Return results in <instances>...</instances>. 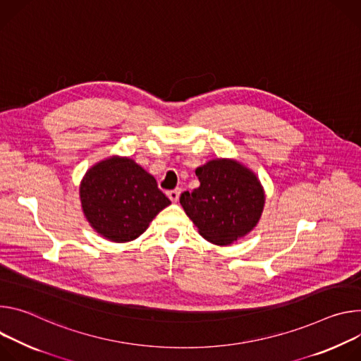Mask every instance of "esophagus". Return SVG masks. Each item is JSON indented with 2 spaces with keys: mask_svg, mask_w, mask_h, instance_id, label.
Listing matches in <instances>:
<instances>
[{
  "mask_svg": "<svg viewBox=\"0 0 361 361\" xmlns=\"http://www.w3.org/2000/svg\"><path fill=\"white\" fill-rule=\"evenodd\" d=\"M179 196H180V189H175V190H169L168 192V197L173 204H176L179 201Z\"/></svg>",
  "mask_w": 361,
  "mask_h": 361,
  "instance_id": "1",
  "label": "esophagus"
}]
</instances>
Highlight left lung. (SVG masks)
<instances>
[{
    "instance_id": "left-lung-1",
    "label": "left lung",
    "mask_w": 361,
    "mask_h": 361,
    "mask_svg": "<svg viewBox=\"0 0 361 361\" xmlns=\"http://www.w3.org/2000/svg\"><path fill=\"white\" fill-rule=\"evenodd\" d=\"M195 173L201 185L183 192L180 205L207 241L226 247L257 226L265 192L250 168L235 159H212Z\"/></svg>"
}]
</instances>
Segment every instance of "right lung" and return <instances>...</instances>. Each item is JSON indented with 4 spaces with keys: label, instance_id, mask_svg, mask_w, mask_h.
I'll use <instances>...</instances> for the list:
<instances>
[{
    "label": "right lung",
    "instance_id": "1",
    "mask_svg": "<svg viewBox=\"0 0 361 361\" xmlns=\"http://www.w3.org/2000/svg\"><path fill=\"white\" fill-rule=\"evenodd\" d=\"M80 202L90 226L107 241L139 238L154 216L171 205L156 179L128 156H109L80 182Z\"/></svg>",
    "mask_w": 361,
    "mask_h": 361
}]
</instances>
